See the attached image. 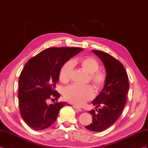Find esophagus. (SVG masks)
<instances>
[{
  "label": "esophagus",
  "instance_id": "34e87169",
  "mask_svg": "<svg viewBox=\"0 0 148 148\" xmlns=\"http://www.w3.org/2000/svg\"><path fill=\"white\" fill-rule=\"evenodd\" d=\"M73 108H74L75 109H76V110L78 111L79 112L82 111V109L81 108H80L78 107V106H73Z\"/></svg>",
  "mask_w": 148,
  "mask_h": 148
}]
</instances>
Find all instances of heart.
<instances>
[{"mask_svg": "<svg viewBox=\"0 0 148 148\" xmlns=\"http://www.w3.org/2000/svg\"><path fill=\"white\" fill-rule=\"evenodd\" d=\"M77 64L82 69L88 72L89 74L90 81L98 89L103 88L106 76L104 72L98 70L99 63L97 60L90 57L83 58L73 60V61H67L60 68L59 72V79L62 82H67L71 78L73 70V64ZM64 96L65 99L71 103L82 105L86 101L92 99L95 96V91L91 86H81L77 84H73L64 90Z\"/></svg>", "mask_w": 148, "mask_h": 148, "instance_id": "obj_1", "label": "heart"}]
</instances>
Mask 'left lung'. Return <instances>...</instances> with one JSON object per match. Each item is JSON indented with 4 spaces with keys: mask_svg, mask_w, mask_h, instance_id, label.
<instances>
[{
    "mask_svg": "<svg viewBox=\"0 0 148 148\" xmlns=\"http://www.w3.org/2000/svg\"><path fill=\"white\" fill-rule=\"evenodd\" d=\"M92 51L104 64L106 79L101 92L92 102L96 108L100 105L102 108L89 111L92 116V123L85 127L101 132L110 127L120 117L126 104L130 84L126 69L119 60L106 52Z\"/></svg>",
    "mask_w": 148,
    "mask_h": 148,
    "instance_id": "8db88e82",
    "label": "left lung"
}]
</instances>
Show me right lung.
<instances>
[{"mask_svg": "<svg viewBox=\"0 0 148 148\" xmlns=\"http://www.w3.org/2000/svg\"><path fill=\"white\" fill-rule=\"evenodd\" d=\"M82 51L77 47L48 48L25 64L18 79V104L22 117L33 130H43L50 127L60 109L69 105L65 102L49 104L47 101L60 96L55 90L60 68Z\"/></svg>", "mask_w": 148, "mask_h": 148, "instance_id": "right-lung-1", "label": "right lung"}]
</instances>
